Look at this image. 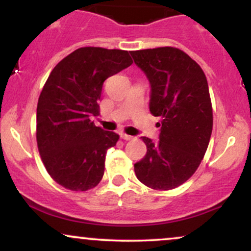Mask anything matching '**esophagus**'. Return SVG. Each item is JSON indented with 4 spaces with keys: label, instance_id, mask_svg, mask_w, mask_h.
I'll use <instances>...</instances> for the list:
<instances>
[{
    "label": "esophagus",
    "instance_id": "esophagus-1",
    "mask_svg": "<svg viewBox=\"0 0 251 251\" xmlns=\"http://www.w3.org/2000/svg\"><path fill=\"white\" fill-rule=\"evenodd\" d=\"M120 138L124 139V140H132L133 136L126 134V133H120Z\"/></svg>",
    "mask_w": 251,
    "mask_h": 251
}]
</instances>
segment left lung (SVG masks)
<instances>
[{
	"label": "left lung",
	"mask_w": 251,
	"mask_h": 251,
	"mask_svg": "<svg viewBox=\"0 0 251 251\" xmlns=\"http://www.w3.org/2000/svg\"><path fill=\"white\" fill-rule=\"evenodd\" d=\"M131 55L151 83V113L161 117L160 141L142 136L147 153L134 164L135 175L148 188L175 189L196 173L210 142L213 111L207 80L201 66L176 47Z\"/></svg>",
	"instance_id": "obj_1"
}]
</instances>
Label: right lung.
<instances>
[{
	"mask_svg": "<svg viewBox=\"0 0 251 251\" xmlns=\"http://www.w3.org/2000/svg\"><path fill=\"white\" fill-rule=\"evenodd\" d=\"M133 60L127 50L81 47L53 68L37 105V145L47 173L63 188L87 191L104 175L119 135L95 126L104 81Z\"/></svg>",
	"mask_w": 251,
	"mask_h": 251,
	"instance_id": "1",
	"label": "right lung"
}]
</instances>
